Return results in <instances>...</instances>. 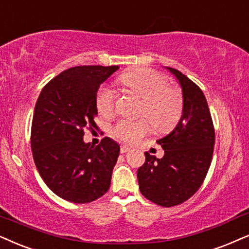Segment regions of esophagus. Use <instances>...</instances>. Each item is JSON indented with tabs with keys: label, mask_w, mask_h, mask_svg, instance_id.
Instances as JSON below:
<instances>
[{
	"label": "esophagus",
	"mask_w": 249,
	"mask_h": 249,
	"mask_svg": "<svg viewBox=\"0 0 249 249\" xmlns=\"http://www.w3.org/2000/svg\"><path fill=\"white\" fill-rule=\"evenodd\" d=\"M131 149H132L131 147H128V146H125V144H123V146L121 147V153H122V154H125V153L130 152Z\"/></svg>",
	"instance_id": "1"
}]
</instances>
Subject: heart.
I'll return each instance as SVG.
<instances>
[{
	"label": "heart",
	"mask_w": 249,
	"mask_h": 249,
	"mask_svg": "<svg viewBox=\"0 0 249 249\" xmlns=\"http://www.w3.org/2000/svg\"><path fill=\"white\" fill-rule=\"evenodd\" d=\"M119 83L127 92L142 100L140 115L149 119L154 128L160 132L171 130L179 122L184 101L180 92L169 87L168 79L150 69H140L123 74ZM116 93L111 87L102 86L96 93L95 105L102 117H110L115 111ZM149 132L146 119H121L111 127V134L125 142H137Z\"/></svg>",
	"instance_id": "1"
}]
</instances>
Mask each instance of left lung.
<instances>
[{
  "label": "left lung",
  "mask_w": 249,
  "mask_h": 249,
  "mask_svg": "<svg viewBox=\"0 0 249 249\" xmlns=\"http://www.w3.org/2000/svg\"><path fill=\"white\" fill-rule=\"evenodd\" d=\"M176 75L182 90V116L171 133L157 140L164 156L146 152V162L138 169L141 194L162 207L178 206L202 185L212 163L215 128L208 103L201 88L180 71Z\"/></svg>",
  "instance_id": "1"
}]
</instances>
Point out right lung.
Listing matches in <instances>:
<instances>
[{
  "mask_svg": "<svg viewBox=\"0 0 249 249\" xmlns=\"http://www.w3.org/2000/svg\"><path fill=\"white\" fill-rule=\"evenodd\" d=\"M119 67L84 65L63 71L41 90L34 108L31 147L41 178L62 199L88 203L108 192L119 144L103 138L84 142L85 128H96L100 85Z\"/></svg>",
  "mask_w": 249,
  "mask_h": 249,
  "instance_id": "1",
  "label": "right lung"
}]
</instances>
